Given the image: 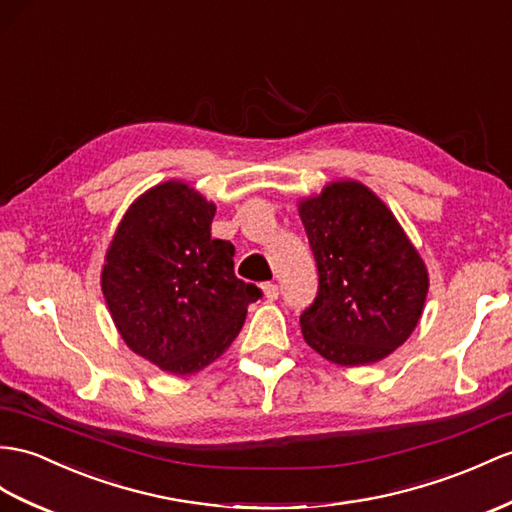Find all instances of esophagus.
<instances>
[{"label": "esophagus", "mask_w": 512, "mask_h": 512, "mask_svg": "<svg viewBox=\"0 0 512 512\" xmlns=\"http://www.w3.org/2000/svg\"><path fill=\"white\" fill-rule=\"evenodd\" d=\"M263 291H265V297L267 299H278V295H280V286L278 284H273V282H267L265 286H263Z\"/></svg>", "instance_id": "1"}]
</instances>
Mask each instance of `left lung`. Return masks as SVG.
Returning a JSON list of instances; mask_svg holds the SVG:
<instances>
[{
    "label": "left lung",
    "instance_id": "8db88e82",
    "mask_svg": "<svg viewBox=\"0 0 512 512\" xmlns=\"http://www.w3.org/2000/svg\"><path fill=\"white\" fill-rule=\"evenodd\" d=\"M319 286L302 317L304 341L336 365L378 363L421 317L428 271L382 199L334 182L299 204Z\"/></svg>",
    "mask_w": 512,
    "mask_h": 512
}]
</instances>
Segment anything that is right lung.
Masks as SVG:
<instances>
[{
    "label": "right lung",
    "mask_w": 512,
    "mask_h": 512,
    "mask_svg": "<svg viewBox=\"0 0 512 512\" xmlns=\"http://www.w3.org/2000/svg\"><path fill=\"white\" fill-rule=\"evenodd\" d=\"M215 204L165 182L130 206L106 254L102 291L132 352L191 376L228 350L263 295L234 276V245L210 239Z\"/></svg>",
    "instance_id": "obj_1"
}]
</instances>
